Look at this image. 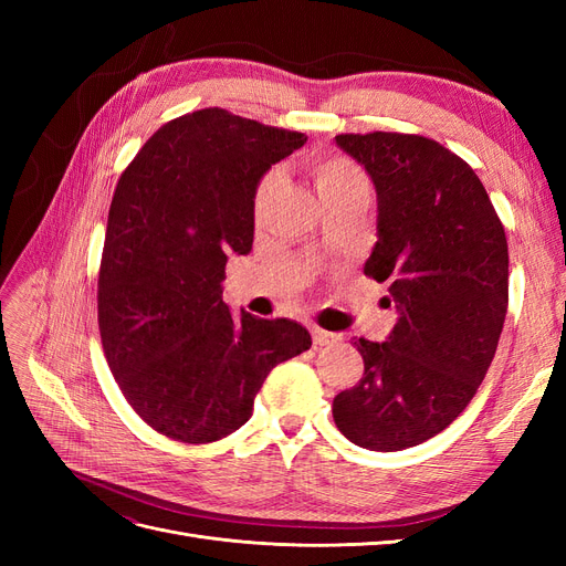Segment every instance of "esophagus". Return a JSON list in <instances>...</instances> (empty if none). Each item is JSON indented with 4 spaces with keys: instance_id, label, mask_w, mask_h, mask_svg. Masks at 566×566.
<instances>
[{
    "instance_id": "34e87169",
    "label": "esophagus",
    "mask_w": 566,
    "mask_h": 566,
    "mask_svg": "<svg viewBox=\"0 0 566 566\" xmlns=\"http://www.w3.org/2000/svg\"><path fill=\"white\" fill-rule=\"evenodd\" d=\"M312 339H314V345L323 347V345H333V342L339 339V335L331 333V331H323V328H318V325H314V328H312Z\"/></svg>"
}]
</instances>
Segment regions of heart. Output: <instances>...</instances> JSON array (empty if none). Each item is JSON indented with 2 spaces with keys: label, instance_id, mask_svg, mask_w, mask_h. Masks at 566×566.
Listing matches in <instances>:
<instances>
[{
  "label": "heart",
  "instance_id": "obj_1",
  "mask_svg": "<svg viewBox=\"0 0 566 566\" xmlns=\"http://www.w3.org/2000/svg\"><path fill=\"white\" fill-rule=\"evenodd\" d=\"M312 172H314L316 191L323 202H331V200L354 196V193H368V184H366L361 167L345 156L316 158L312 165ZM273 186H276V175H266L260 181V186H256V193H254L256 210H260L266 202L269 193L273 191Z\"/></svg>",
  "mask_w": 566,
  "mask_h": 566
}]
</instances>
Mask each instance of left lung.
<instances>
[{
    "label": "left lung",
    "instance_id": "left-lung-1",
    "mask_svg": "<svg viewBox=\"0 0 566 566\" xmlns=\"http://www.w3.org/2000/svg\"><path fill=\"white\" fill-rule=\"evenodd\" d=\"M378 193V243L364 273L399 312L387 342L358 337L364 378L333 399L356 447L401 451L465 410L507 314V238L474 169L418 134H337Z\"/></svg>",
    "mask_w": 566,
    "mask_h": 566
}]
</instances>
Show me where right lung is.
<instances>
[{
    "label": "right lung",
    "instance_id": "add662e5",
    "mask_svg": "<svg viewBox=\"0 0 566 566\" xmlns=\"http://www.w3.org/2000/svg\"><path fill=\"white\" fill-rule=\"evenodd\" d=\"M306 136L224 108L169 119L123 172L98 269V331L129 406L153 430L210 443L252 416L273 366L312 347L287 318H233L231 252L248 254L256 184Z\"/></svg>",
    "mask_w": 566,
    "mask_h": 566
}]
</instances>
